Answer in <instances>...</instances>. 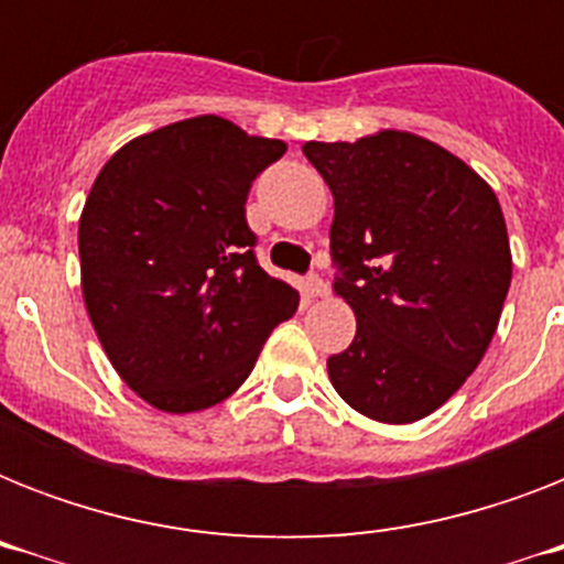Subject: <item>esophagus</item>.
<instances>
[{
    "mask_svg": "<svg viewBox=\"0 0 564 564\" xmlns=\"http://www.w3.org/2000/svg\"><path fill=\"white\" fill-rule=\"evenodd\" d=\"M304 292H307V299H327L330 286L318 274H310L307 281H304Z\"/></svg>",
    "mask_w": 564,
    "mask_h": 564,
    "instance_id": "34e87169",
    "label": "esophagus"
}]
</instances>
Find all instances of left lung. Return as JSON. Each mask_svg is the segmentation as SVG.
Wrapping results in <instances>:
<instances>
[{"label":"left lung","mask_w":564,"mask_h":564,"mask_svg":"<svg viewBox=\"0 0 564 564\" xmlns=\"http://www.w3.org/2000/svg\"><path fill=\"white\" fill-rule=\"evenodd\" d=\"M334 193V290L357 336L327 360L348 406L383 424L438 410L468 380L512 281L498 195L442 145L410 131L304 143Z\"/></svg>","instance_id":"8db88e82"}]
</instances>
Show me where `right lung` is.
<instances>
[{
    "label": "right lung",
    "mask_w": 564,
    "mask_h": 564,
    "mask_svg": "<svg viewBox=\"0 0 564 564\" xmlns=\"http://www.w3.org/2000/svg\"><path fill=\"white\" fill-rule=\"evenodd\" d=\"M286 143L193 117L126 143L78 221L82 292L117 375L163 412L225 401L299 292L260 269L251 181Z\"/></svg>",
    "instance_id": "1"
}]
</instances>
